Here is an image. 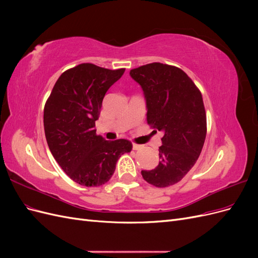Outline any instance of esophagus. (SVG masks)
Returning <instances> with one entry per match:
<instances>
[{
	"label": "esophagus",
	"mask_w": 258,
	"mask_h": 258,
	"mask_svg": "<svg viewBox=\"0 0 258 258\" xmlns=\"http://www.w3.org/2000/svg\"><path fill=\"white\" fill-rule=\"evenodd\" d=\"M132 148H134L135 151L140 150V148H142V145H139V144H132Z\"/></svg>",
	"instance_id": "1"
}]
</instances>
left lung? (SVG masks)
<instances>
[{"label":"left lung","mask_w":258,"mask_h":258,"mask_svg":"<svg viewBox=\"0 0 258 258\" xmlns=\"http://www.w3.org/2000/svg\"><path fill=\"white\" fill-rule=\"evenodd\" d=\"M130 76L143 90L147 123L163 134L158 166L141 174L156 187L173 185L194 167L205 144L207 116L201 92L181 69L159 62L131 70Z\"/></svg>","instance_id":"left-lung-1"}]
</instances>
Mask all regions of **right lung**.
Returning a JSON list of instances; mask_svg holds the SVG:
<instances>
[{
    "label": "right lung",
    "instance_id": "add662e5",
    "mask_svg": "<svg viewBox=\"0 0 258 258\" xmlns=\"http://www.w3.org/2000/svg\"><path fill=\"white\" fill-rule=\"evenodd\" d=\"M123 72L124 69L79 64L60 75L45 104L44 129L49 150L61 169L80 185L106 183L117 160L132 148L128 140L106 141L95 129L106 91Z\"/></svg>",
    "mask_w": 258,
    "mask_h": 258
}]
</instances>
